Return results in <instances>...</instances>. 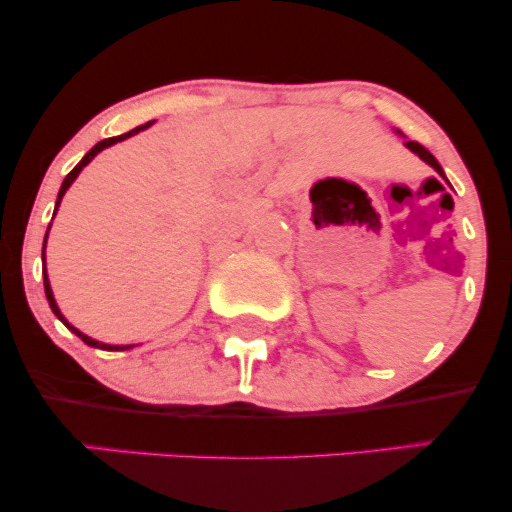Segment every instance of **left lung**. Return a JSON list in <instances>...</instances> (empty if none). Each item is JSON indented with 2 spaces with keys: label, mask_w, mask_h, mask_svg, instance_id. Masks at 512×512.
<instances>
[{
  "label": "left lung",
  "mask_w": 512,
  "mask_h": 512,
  "mask_svg": "<svg viewBox=\"0 0 512 512\" xmlns=\"http://www.w3.org/2000/svg\"><path fill=\"white\" fill-rule=\"evenodd\" d=\"M404 144H407V149H411V151H414V154H416V156H419V158H421V161H426V163H428V166H431V168H436V170H438V173H440V175H443V168H440V166H438V161H436V158H433V154H431V151H428V149H424V146H421L419 142H404ZM443 178H445V175H443Z\"/></svg>",
  "instance_id": "left-lung-1"
}]
</instances>
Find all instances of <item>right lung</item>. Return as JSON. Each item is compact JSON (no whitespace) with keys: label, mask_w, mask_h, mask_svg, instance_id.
Listing matches in <instances>:
<instances>
[{"label":"right lung","mask_w":512,"mask_h":512,"mask_svg":"<svg viewBox=\"0 0 512 512\" xmlns=\"http://www.w3.org/2000/svg\"><path fill=\"white\" fill-rule=\"evenodd\" d=\"M146 127H151V122H146V125H139V127H134L132 132H127V134H120V137H110V139H103V142H98L96 146H93L91 151H88V154L81 158L79 163H76L74 166V170L72 173L67 175V178H64V182H62V187H60V195H57V207H60V202H62V197H64V192L69 190V185H72V182L76 180V175L81 173V168L84 166H88V163H91V158L98 154V151H103V149H108V146H113V144H117V142H122V139H127V137H132V134H137V132H142V129H146ZM57 207H55V211H57ZM50 231V228H48ZM45 240H48V236H45ZM43 264H45V243H43ZM43 279H45V296H48V301H50V308H52V313H55L57 317H60V320L64 322V325L69 327V330H72L76 337H81V342H86L88 346H96V349H103V351H122V349H132V346H113V344H101V342H96V339H91V337H86V334H81L79 330H76V327H72L69 325L67 320H64L62 317V313H60V308H57V303H55V298H52V289H50V281H48V274H45V267H43Z\"/></svg>","instance_id":"right-lung-1"}]
</instances>
